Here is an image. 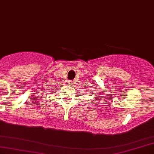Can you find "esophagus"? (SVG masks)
Here are the masks:
<instances>
[{
    "instance_id": "obj_1",
    "label": "esophagus",
    "mask_w": 154,
    "mask_h": 154,
    "mask_svg": "<svg viewBox=\"0 0 154 154\" xmlns=\"http://www.w3.org/2000/svg\"><path fill=\"white\" fill-rule=\"evenodd\" d=\"M68 83L70 85H72L73 84V82H72V81H69Z\"/></svg>"
}]
</instances>
